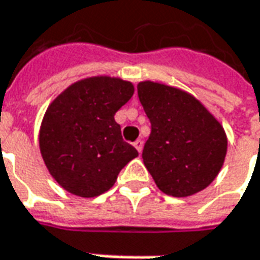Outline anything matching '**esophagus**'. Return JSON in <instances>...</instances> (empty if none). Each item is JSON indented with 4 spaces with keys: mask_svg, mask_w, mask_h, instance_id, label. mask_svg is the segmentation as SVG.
Returning a JSON list of instances; mask_svg holds the SVG:
<instances>
[{
    "mask_svg": "<svg viewBox=\"0 0 260 260\" xmlns=\"http://www.w3.org/2000/svg\"><path fill=\"white\" fill-rule=\"evenodd\" d=\"M133 144H134V147L137 149V151H139V153H142V149H143V142H142V140H140V139H137V140H136Z\"/></svg>",
    "mask_w": 260,
    "mask_h": 260,
    "instance_id": "esophagus-1",
    "label": "esophagus"
}]
</instances>
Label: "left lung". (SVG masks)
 Here are the masks:
<instances>
[{"instance_id":"obj_1","label":"left lung","mask_w":260,"mask_h":260,"mask_svg":"<svg viewBox=\"0 0 260 260\" xmlns=\"http://www.w3.org/2000/svg\"><path fill=\"white\" fill-rule=\"evenodd\" d=\"M137 94L151 124L142 157L158 189L175 198L206 189L223 166L228 149L219 121L179 88L144 81Z\"/></svg>"}]
</instances>
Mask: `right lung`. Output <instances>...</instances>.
Segmentation results:
<instances>
[{"instance_id":"add662e5","label":"right lung","mask_w":260,"mask_h":260,"mask_svg":"<svg viewBox=\"0 0 260 260\" xmlns=\"http://www.w3.org/2000/svg\"><path fill=\"white\" fill-rule=\"evenodd\" d=\"M133 91V84L120 78H85L51 103L40 130V150L61 187L95 198L111 189L120 170L139 156L114 120Z\"/></svg>"}]
</instances>
